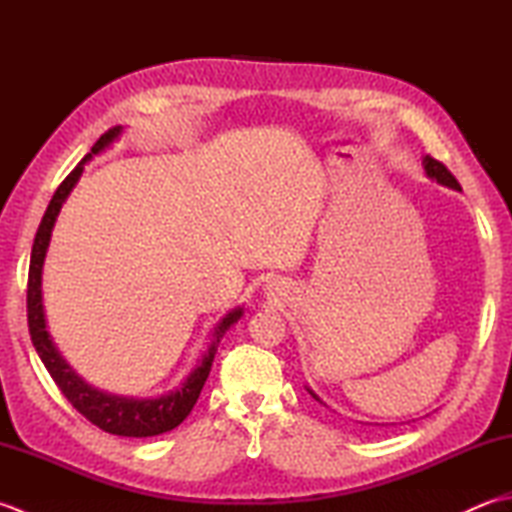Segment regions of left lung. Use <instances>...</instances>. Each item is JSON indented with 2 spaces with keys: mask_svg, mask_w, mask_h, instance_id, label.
<instances>
[{
  "mask_svg": "<svg viewBox=\"0 0 512 512\" xmlns=\"http://www.w3.org/2000/svg\"><path fill=\"white\" fill-rule=\"evenodd\" d=\"M422 165H424V171H427V176L429 178H433V180H438L440 184H444V187H449V189H455V191H460V182L453 178V173L442 165L440 160H436V158H431V156H424V160H422ZM308 394L314 398V400H319L321 402V398L314 394L312 389H308Z\"/></svg>",
  "mask_w": 512,
  "mask_h": 512,
  "instance_id": "1",
  "label": "left lung"
}]
</instances>
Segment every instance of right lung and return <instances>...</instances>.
Here are the masks:
<instances>
[{
    "label": "right lung",
    "instance_id": "obj_1",
    "mask_svg": "<svg viewBox=\"0 0 512 512\" xmlns=\"http://www.w3.org/2000/svg\"><path fill=\"white\" fill-rule=\"evenodd\" d=\"M121 132L123 127H112L110 132H105L99 140H96L90 154L85 156L79 165L70 171V176L59 184V189L54 191L46 213H43V220L35 235V244H32L30 270H28V330L41 363L46 365L52 380L61 389V394L70 400V405L79 411L81 416L88 418L99 429L114 433V436L151 438V436H160V433L176 429L178 424L189 416L193 405L200 398V391L206 383V378H209L217 345H220L226 330L239 321L244 310L242 308L231 310L220 323L215 325L213 341L209 345V350H206V354L200 358V363L195 365L193 372L176 391H169L165 396L127 398V396L105 394V391L85 383V380L76 374L68 363H65V358L59 354V350L54 347L50 339V332L46 325V312H43V295H41L43 259H46V253H48L54 222H57V215L61 211L65 198H68L70 191L74 189V184L79 182L83 165L92 156L101 154L105 147H110L114 140L121 136Z\"/></svg>",
    "mask_w": 512,
    "mask_h": 512
}]
</instances>
